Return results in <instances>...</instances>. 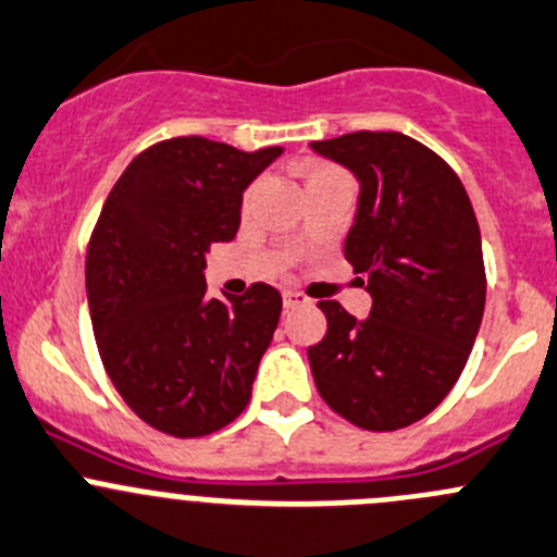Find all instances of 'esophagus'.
I'll use <instances>...</instances> for the list:
<instances>
[{
	"mask_svg": "<svg viewBox=\"0 0 557 557\" xmlns=\"http://www.w3.org/2000/svg\"><path fill=\"white\" fill-rule=\"evenodd\" d=\"M311 300L304 293H295V289H284V309H300V306H309Z\"/></svg>",
	"mask_w": 557,
	"mask_h": 557,
	"instance_id": "1",
	"label": "esophagus"
}]
</instances>
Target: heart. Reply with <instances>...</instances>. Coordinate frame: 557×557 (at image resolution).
Masks as SVG:
<instances>
[{
	"label": "heart",
	"mask_w": 557,
	"mask_h": 557,
	"mask_svg": "<svg viewBox=\"0 0 557 557\" xmlns=\"http://www.w3.org/2000/svg\"><path fill=\"white\" fill-rule=\"evenodd\" d=\"M325 172H336V169H331V166H314V169H311L309 177H314V174H325Z\"/></svg>",
	"instance_id": "obj_1"
}]
</instances>
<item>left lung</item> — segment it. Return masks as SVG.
<instances>
[{
  "mask_svg": "<svg viewBox=\"0 0 557 557\" xmlns=\"http://www.w3.org/2000/svg\"><path fill=\"white\" fill-rule=\"evenodd\" d=\"M311 150L358 180L344 257L372 295L367 320L322 300L311 374L338 416L394 432L441 405L468 363L486 300L479 221L451 166L410 136L358 131Z\"/></svg>",
  "mask_w": 557,
  "mask_h": 557,
  "instance_id": "8db88e82",
  "label": "left lung"
}]
</instances>
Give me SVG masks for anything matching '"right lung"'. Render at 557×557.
Returning <instances> with one entry per match:
<instances>
[{
	"mask_svg": "<svg viewBox=\"0 0 557 557\" xmlns=\"http://www.w3.org/2000/svg\"><path fill=\"white\" fill-rule=\"evenodd\" d=\"M282 152L161 141L128 163L100 210L87 251L100 358L131 410L174 437L219 432L251 399L282 295L251 284L210 298L205 268L210 246L237 235L248 185Z\"/></svg>",
	"mask_w": 557,
	"mask_h": 557,
	"instance_id": "add662e5",
	"label": "right lung"
}]
</instances>
